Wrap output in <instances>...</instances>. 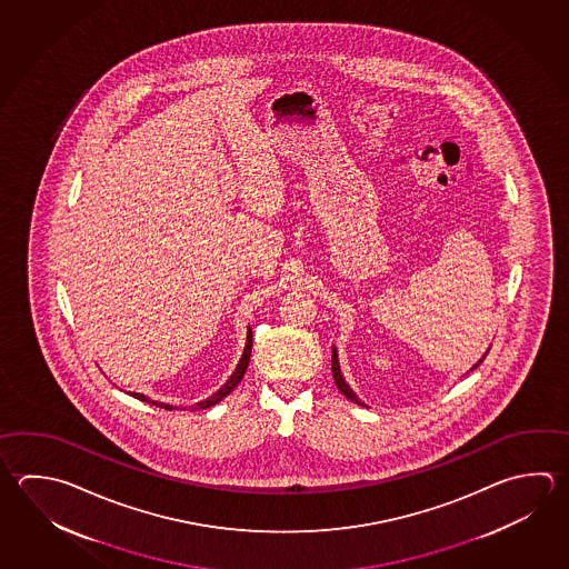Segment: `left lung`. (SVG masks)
<instances>
[{"label": "left lung", "instance_id": "obj_1", "mask_svg": "<svg viewBox=\"0 0 569 569\" xmlns=\"http://www.w3.org/2000/svg\"><path fill=\"white\" fill-rule=\"evenodd\" d=\"M489 350H491V346L487 348V352L482 355L481 360L477 362V365L472 366L471 370H475L477 366L481 365L482 360H485V356L489 355ZM332 375H333V382H336V387H338V390L342 392L343 397L348 398V400H352V402H356V405H360V407H366L365 402L360 400V398L356 397L355 390L350 388V385L343 380L342 370H340V360H338V350H336V346H332Z\"/></svg>", "mask_w": 569, "mask_h": 569}]
</instances>
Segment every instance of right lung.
Listing matches in <instances>:
<instances>
[{"label": "right lung", "instance_id": "1", "mask_svg": "<svg viewBox=\"0 0 569 569\" xmlns=\"http://www.w3.org/2000/svg\"><path fill=\"white\" fill-rule=\"evenodd\" d=\"M251 346H253V333H251V328H247V340L246 348H243V355L239 358V362H237L236 370H233V375L229 376V380H227L223 387L219 388L217 392H213L211 397L204 398L201 402H194L191 410H203V408L214 407L217 402H221L223 398L233 390V388L241 382V378L246 376L247 366H249V356H251ZM130 397L137 398V400H142V402H149V405H154V407L167 408V410H172V405H164V402H157V400H150L149 397H144V395H140V392H129Z\"/></svg>", "mask_w": 569, "mask_h": 569}]
</instances>
